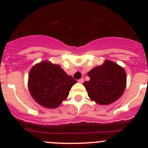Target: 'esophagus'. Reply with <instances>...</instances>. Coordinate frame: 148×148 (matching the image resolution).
Returning a JSON list of instances; mask_svg holds the SVG:
<instances>
[{"mask_svg":"<svg viewBox=\"0 0 148 148\" xmlns=\"http://www.w3.org/2000/svg\"><path fill=\"white\" fill-rule=\"evenodd\" d=\"M84 81V79L83 78H81L80 79H79V83H83Z\"/></svg>","mask_w":148,"mask_h":148,"instance_id":"34e87169","label":"esophagus"}]
</instances>
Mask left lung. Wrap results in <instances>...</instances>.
<instances>
[{
    "instance_id": "left-lung-1",
    "label": "left lung",
    "mask_w": 148,
    "mask_h": 148,
    "mask_svg": "<svg viewBox=\"0 0 148 148\" xmlns=\"http://www.w3.org/2000/svg\"><path fill=\"white\" fill-rule=\"evenodd\" d=\"M84 82L88 96L99 104H110L119 99L126 86V73L123 68L111 61L92 69Z\"/></svg>"
}]
</instances>
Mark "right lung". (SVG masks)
<instances>
[{
    "mask_svg": "<svg viewBox=\"0 0 148 148\" xmlns=\"http://www.w3.org/2000/svg\"><path fill=\"white\" fill-rule=\"evenodd\" d=\"M77 81L59 65L43 62L35 65L28 76L30 93L38 104L47 108H56L68 97Z\"/></svg>",
    "mask_w": 148,
    "mask_h": 148,
    "instance_id": "add662e5",
    "label": "right lung"
}]
</instances>
